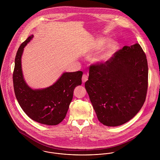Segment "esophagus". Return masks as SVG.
<instances>
[{
    "label": "esophagus",
    "mask_w": 160,
    "mask_h": 160,
    "mask_svg": "<svg viewBox=\"0 0 160 160\" xmlns=\"http://www.w3.org/2000/svg\"><path fill=\"white\" fill-rule=\"evenodd\" d=\"M88 80V76L87 74H83L82 77V81L83 83H85Z\"/></svg>",
    "instance_id": "obj_1"
}]
</instances>
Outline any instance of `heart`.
Instances as JSON below:
<instances>
[{
	"mask_svg": "<svg viewBox=\"0 0 160 160\" xmlns=\"http://www.w3.org/2000/svg\"><path fill=\"white\" fill-rule=\"evenodd\" d=\"M107 41V39L102 38L97 39L92 44L91 52H96L100 50L93 58V62L95 64L101 65L107 62L116 52L118 48V42L114 40H111L106 45Z\"/></svg>",
	"mask_w": 160,
	"mask_h": 160,
	"instance_id": "obj_1",
	"label": "heart"
}]
</instances>
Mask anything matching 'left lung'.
<instances>
[{
  "mask_svg": "<svg viewBox=\"0 0 160 160\" xmlns=\"http://www.w3.org/2000/svg\"><path fill=\"white\" fill-rule=\"evenodd\" d=\"M148 63L141 46H124L104 64L92 65L85 88L99 121L121 126L142 107L148 88Z\"/></svg>",
  "mask_w": 160,
  "mask_h": 160,
  "instance_id": "8db88e82",
  "label": "left lung"
}]
</instances>
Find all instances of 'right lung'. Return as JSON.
Listing matches in <instances>:
<instances>
[{
	"instance_id": "1",
	"label": "right lung",
	"mask_w": 160,
	"mask_h": 160,
	"mask_svg": "<svg viewBox=\"0 0 160 160\" xmlns=\"http://www.w3.org/2000/svg\"><path fill=\"white\" fill-rule=\"evenodd\" d=\"M31 35L20 46L15 60L13 74L16 98L24 112L42 124L55 126L65 118L76 87L82 84V72H65L52 85L34 89L28 85L23 76L22 57L24 48L32 40Z\"/></svg>"
}]
</instances>
